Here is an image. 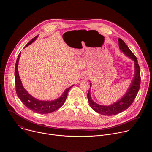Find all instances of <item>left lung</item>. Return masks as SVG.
Here are the masks:
<instances>
[{"mask_svg": "<svg viewBox=\"0 0 152 152\" xmlns=\"http://www.w3.org/2000/svg\"><path fill=\"white\" fill-rule=\"evenodd\" d=\"M118 44L120 50L128 57L133 59L135 62V76L132 81L131 86L126 92V94L120 100L110 106H103L94 102L91 98L90 88L88 91L87 97L89 104L92 109L96 112L103 115H115L124 110L131 106L134 101L138 92L140 90L141 83L140 68L135 55L129 49L123 40L118 38ZM91 87V85H90Z\"/></svg>", "mask_w": 152, "mask_h": 152, "instance_id": "left-lung-1", "label": "left lung"}]
</instances>
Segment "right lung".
<instances>
[{"instance_id":"1","label":"right lung","mask_w":152,"mask_h":152,"mask_svg":"<svg viewBox=\"0 0 152 152\" xmlns=\"http://www.w3.org/2000/svg\"><path fill=\"white\" fill-rule=\"evenodd\" d=\"M38 36L32 38L28 44L26 45L25 47H27L29 45H31L32 42H34ZM20 53L18 55V58L17 59L15 62V90L17 94V96L20 99L25 106H26L29 110L34 111L35 113L39 114H48L52 113L59 107H61L63 104L64 103L65 101L66 100V98L68 95V93L70 87L67 88L66 91H64L63 94L58 99L52 100V101H42L39 100L32 96H31L23 88V86L21 83L20 80L18 72V63L20 56Z\"/></svg>"}]
</instances>
